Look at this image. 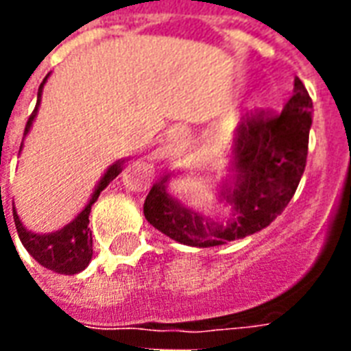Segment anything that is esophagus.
<instances>
[{
  "instance_id": "esophagus-1",
  "label": "esophagus",
  "mask_w": 351,
  "mask_h": 351,
  "mask_svg": "<svg viewBox=\"0 0 351 351\" xmlns=\"http://www.w3.org/2000/svg\"><path fill=\"white\" fill-rule=\"evenodd\" d=\"M184 138H186V133H184V130H175L173 133H171V143H173L175 146L184 145Z\"/></svg>"
}]
</instances>
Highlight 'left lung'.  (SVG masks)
Here are the masks:
<instances>
[{
  "mask_svg": "<svg viewBox=\"0 0 351 351\" xmlns=\"http://www.w3.org/2000/svg\"><path fill=\"white\" fill-rule=\"evenodd\" d=\"M312 99L295 79L293 95L280 114H246L233 138V178L221 184V199L233 206L226 223L184 206L167 193L165 175L145 201V218L173 241L210 248L267 228L284 213L306 167Z\"/></svg>",
  "mask_w": 351,
  "mask_h": 351,
  "instance_id": "1",
  "label": "left lung"
}]
</instances>
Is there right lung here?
I'll return each instance as SVG.
<instances>
[{"mask_svg": "<svg viewBox=\"0 0 351 351\" xmlns=\"http://www.w3.org/2000/svg\"><path fill=\"white\" fill-rule=\"evenodd\" d=\"M49 77H45V80L39 86V92H37V105H35V110L32 112V116L27 118L26 130H24V135L29 133V128L34 123L35 116H37V108H39V103H41V93L43 86L47 82ZM123 160L116 161L110 167L107 169V173L103 175V178L97 184V188L92 193V197L88 201V205L82 208V213L71 221L67 223L64 229H58L54 233H47V235H39V233H32L24 228V223L20 221L19 214L12 208V218H14V226H16V231H19V237L24 248L29 252V256L41 263L43 267H47L49 271H54L58 274H77V272L84 271L92 259V231L88 228V216H90V210H92V205L97 201L99 193L108 184L114 180L116 176L120 175L122 171Z\"/></svg>", "mask_w": 351, "mask_h": 351, "instance_id": "obj_1", "label": "right lung"}]
</instances>
